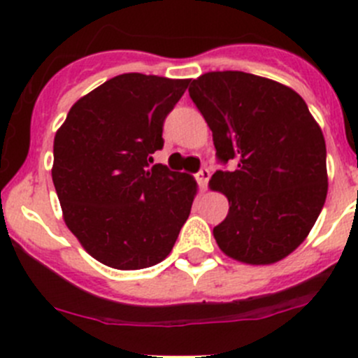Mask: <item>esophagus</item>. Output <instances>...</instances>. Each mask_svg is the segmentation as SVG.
<instances>
[{"instance_id":"obj_1","label":"esophagus","mask_w":358,"mask_h":358,"mask_svg":"<svg viewBox=\"0 0 358 358\" xmlns=\"http://www.w3.org/2000/svg\"><path fill=\"white\" fill-rule=\"evenodd\" d=\"M209 176H211V173H209V169L208 168H202L199 173H197L196 175V178H197V183H199V187L202 190H206V187H208V180H209Z\"/></svg>"}]
</instances>
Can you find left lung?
I'll return each instance as SVG.
<instances>
[{
    "label": "left lung",
    "mask_w": 358,
    "mask_h": 358,
    "mask_svg": "<svg viewBox=\"0 0 358 358\" xmlns=\"http://www.w3.org/2000/svg\"><path fill=\"white\" fill-rule=\"evenodd\" d=\"M189 93L213 131L216 156L236 162L209 180L230 206L213 229L216 244L248 265L280 262L306 239L326 202L322 129L294 90L262 76L206 72Z\"/></svg>",
    "instance_id": "left-lung-1"
}]
</instances>
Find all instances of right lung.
<instances>
[{"label":"right lung","instance_id":"obj_1","mask_svg":"<svg viewBox=\"0 0 358 358\" xmlns=\"http://www.w3.org/2000/svg\"><path fill=\"white\" fill-rule=\"evenodd\" d=\"M190 79L115 76L81 96L53 140L64 222L90 256L140 270L171 252L197 194L192 175L154 164L162 122Z\"/></svg>","mask_w":358,"mask_h":358}]
</instances>
